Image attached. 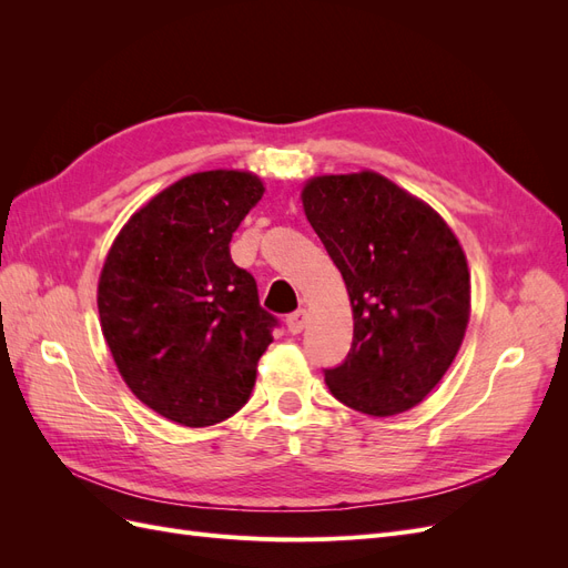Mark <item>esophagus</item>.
<instances>
[{
  "instance_id": "34e87169",
  "label": "esophagus",
  "mask_w": 568,
  "mask_h": 568,
  "mask_svg": "<svg viewBox=\"0 0 568 568\" xmlns=\"http://www.w3.org/2000/svg\"><path fill=\"white\" fill-rule=\"evenodd\" d=\"M305 322H307V311H296V313H291V315L286 317L288 332H291V334H301V332L305 329Z\"/></svg>"
}]
</instances>
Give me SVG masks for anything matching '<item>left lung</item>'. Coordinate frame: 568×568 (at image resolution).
<instances>
[{
	"instance_id": "obj_1",
	"label": "left lung",
	"mask_w": 568,
	"mask_h": 568,
	"mask_svg": "<svg viewBox=\"0 0 568 568\" xmlns=\"http://www.w3.org/2000/svg\"><path fill=\"white\" fill-rule=\"evenodd\" d=\"M301 201L353 307L351 353L324 382L363 415H400L436 388L462 346L467 255L432 205L374 170L311 178Z\"/></svg>"
}]
</instances>
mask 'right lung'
Segmentation results:
<instances>
[{
	"mask_svg": "<svg viewBox=\"0 0 568 568\" xmlns=\"http://www.w3.org/2000/svg\"><path fill=\"white\" fill-rule=\"evenodd\" d=\"M263 180L203 170L165 186L118 232L99 274L101 334L128 388L161 417L213 426L242 409L277 324L230 242Z\"/></svg>",
	"mask_w": 568,
	"mask_h": 568,
	"instance_id": "right-lung-1",
	"label": "right lung"
}]
</instances>
